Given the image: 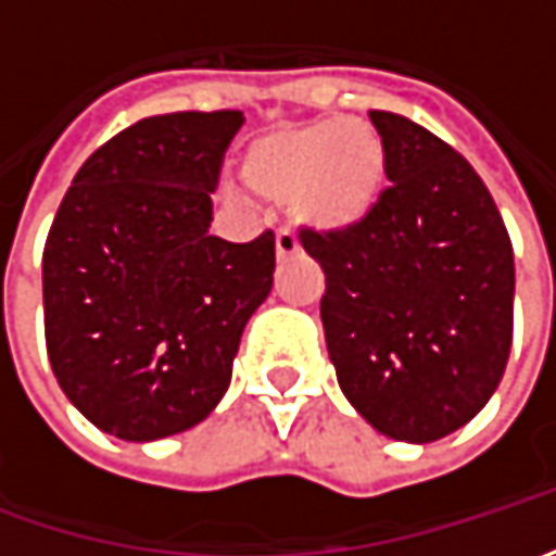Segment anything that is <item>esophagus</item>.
Segmentation results:
<instances>
[{"mask_svg":"<svg viewBox=\"0 0 556 556\" xmlns=\"http://www.w3.org/2000/svg\"><path fill=\"white\" fill-rule=\"evenodd\" d=\"M296 250H300L296 235H293V231H288V228H281V231L275 235V256H278V260H288V256H293Z\"/></svg>","mask_w":556,"mask_h":556,"instance_id":"obj_1","label":"esophagus"}]
</instances>
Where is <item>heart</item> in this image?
I'll return each instance as SVG.
<instances>
[{
	"instance_id": "heart-1",
	"label": "heart",
	"mask_w": 556,
	"mask_h": 556,
	"mask_svg": "<svg viewBox=\"0 0 556 556\" xmlns=\"http://www.w3.org/2000/svg\"><path fill=\"white\" fill-rule=\"evenodd\" d=\"M253 198L290 203L293 219L315 231H350L371 219L387 185V144L368 119L315 117L278 123L241 154Z\"/></svg>"
}]
</instances>
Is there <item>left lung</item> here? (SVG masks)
<instances>
[{
  "instance_id": "left-lung-1",
  "label": "left lung",
  "mask_w": 556,
  "mask_h": 556,
  "mask_svg": "<svg viewBox=\"0 0 556 556\" xmlns=\"http://www.w3.org/2000/svg\"><path fill=\"white\" fill-rule=\"evenodd\" d=\"M390 188L368 223L300 231L325 271L321 325L358 415L399 442L464 427L502 383L514 340V247L477 169L430 129L368 114Z\"/></svg>"
}]
</instances>
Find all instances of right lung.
<instances>
[{
	"instance_id": "1",
	"label": "right lung",
	"mask_w": 556,
	"mask_h": 556,
	"mask_svg": "<svg viewBox=\"0 0 556 556\" xmlns=\"http://www.w3.org/2000/svg\"><path fill=\"white\" fill-rule=\"evenodd\" d=\"M241 111L132 123L79 166L42 250L46 350L98 430L151 442L201 424L228 390L271 290L275 235H210Z\"/></svg>"
}]
</instances>
